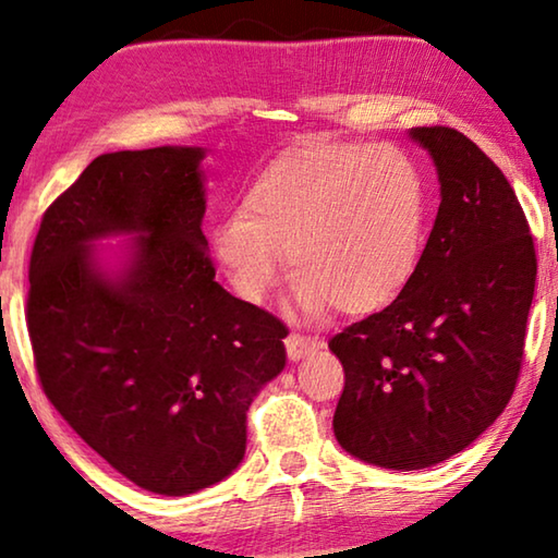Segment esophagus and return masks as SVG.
<instances>
[{
  "mask_svg": "<svg viewBox=\"0 0 558 558\" xmlns=\"http://www.w3.org/2000/svg\"><path fill=\"white\" fill-rule=\"evenodd\" d=\"M284 344H287V354L291 362H299V359H304L312 354V351L319 349V341L312 337H304V333H299V331H291Z\"/></svg>",
  "mask_w": 558,
  "mask_h": 558,
  "instance_id": "obj_1",
  "label": "esophagus"
}]
</instances>
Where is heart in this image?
Masks as SVG:
<instances>
[{"instance_id":"b5f03b06","label":"heart","mask_w":558,"mask_h":558,"mask_svg":"<svg viewBox=\"0 0 558 558\" xmlns=\"http://www.w3.org/2000/svg\"><path fill=\"white\" fill-rule=\"evenodd\" d=\"M428 192L422 169L389 144L312 142L269 161L234 211L211 229V250L231 287L259 304L287 267L296 304L322 314L387 306L426 246Z\"/></svg>"}]
</instances>
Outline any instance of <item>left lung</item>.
<instances>
[{
    "mask_svg": "<svg viewBox=\"0 0 558 558\" xmlns=\"http://www.w3.org/2000/svg\"><path fill=\"white\" fill-rule=\"evenodd\" d=\"M441 204L422 262L381 312L329 341L344 366L333 436L384 469L464 451L507 409L524 359L536 250L509 179L451 126H414Z\"/></svg>",
    "mask_w": 558,
    "mask_h": 558,
    "instance_id": "left-lung-1",
    "label": "left lung"
}]
</instances>
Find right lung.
<instances>
[{
    "instance_id": "obj_1",
    "label": "right lung",
    "mask_w": 558,
    "mask_h": 558,
    "mask_svg": "<svg viewBox=\"0 0 558 558\" xmlns=\"http://www.w3.org/2000/svg\"><path fill=\"white\" fill-rule=\"evenodd\" d=\"M199 147L101 154L41 217L27 329L64 422L154 494L221 482L244 459L246 411L287 364V327L214 281ZM136 233L107 272L97 238Z\"/></svg>"
}]
</instances>
